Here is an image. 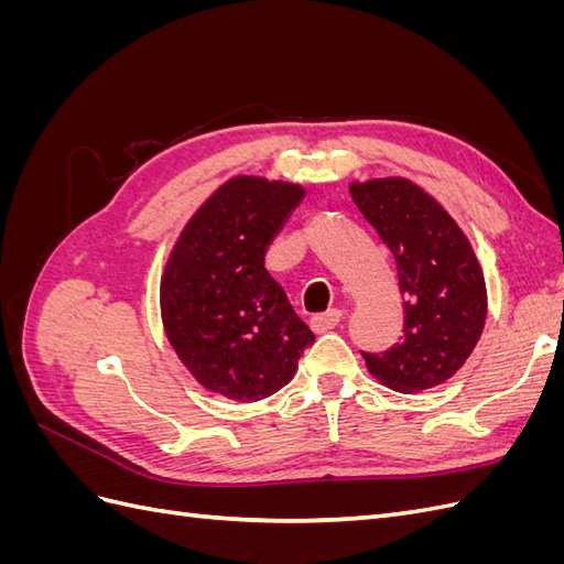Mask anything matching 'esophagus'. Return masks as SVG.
<instances>
[{
  "instance_id": "obj_1",
  "label": "esophagus",
  "mask_w": 564,
  "mask_h": 564,
  "mask_svg": "<svg viewBox=\"0 0 564 564\" xmlns=\"http://www.w3.org/2000/svg\"><path fill=\"white\" fill-rule=\"evenodd\" d=\"M340 322V313L338 311H329V313H322V315H315L311 319V329L315 334H324V332H332L338 327Z\"/></svg>"
}]
</instances>
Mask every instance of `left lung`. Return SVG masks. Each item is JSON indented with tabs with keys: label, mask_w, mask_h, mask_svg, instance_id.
Listing matches in <instances>:
<instances>
[{
	"label": "left lung",
	"mask_w": 564,
	"mask_h": 564,
	"mask_svg": "<svg viewBox=\"0 0 564 564\" xmlns=\"http://www.w3.org/2000/svg\"><path fill=\"white\" fill-rule=\"evenodd\" d=\"M350 197L395 259L404 336L383 355L362 352L390 390L419 392L466 365L487 319V284L466 232L421 185L402 176L352 181Z\"/></svg>",
	"instance_id": "1"
}]
</instances>
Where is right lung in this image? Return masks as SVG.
<instances>
[{
  "mask_svg": "<svg viewBox=\"0 0 564 564\" xmlns=\"http://www.w3.org/2000/svg\"><path fill=\"white\" fill-rule=\"evenodd\" d=\"M296 183L235 176L187 220L160 282L169 344L193 379L259 402L294 379L315 334L265 270V249L303 199Z\"/></svg>",
  "mask_w": 564,
  "mask_h": 564,
  "instance_id": "right-lung-1",
  "label": "right lung"
}]
</instances>
